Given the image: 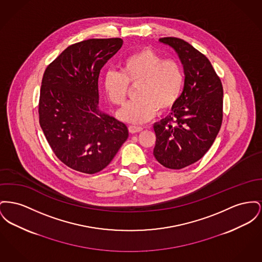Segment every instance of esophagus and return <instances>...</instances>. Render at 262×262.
I'll return each instance as SVG.
<instances>
[{"label":"esophagus","instance_id":"esophagus-1","mask_svg":"<svg viewBox=\"0 0 262 262\" xmlns=\"http://www.w3.org/2000/svg\"><path fill=\"white\" fill-rule=\"evenodd\" d=\"M142 129L143 128L140 127V126H136V125H129L128 126V130H129L130 134H138V133H140Z\"/></svg>","mask_w":262,"mask_h":262}]
</instances>
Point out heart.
<instances>
[{"mask_svg": "<svg viewBox=\"0 0 262 262\" xmlns=\"http://www.w3.org/2000/svg\"><path fill=\"white\" fill-rule=\"evenodd\" d=\"M121 70H110L104 76V90L110 102L123 106L128 89L138 85L135 97L120 112L125 122L142 123L159 113H166L178 103L184 88L185 75L181 64L164 59L154 49H139L121 62Z\"/></svg>", "mask_w": 262, "mask_h": 262, "instance_id": "heart-1", "label": "heart"}]
</instances>
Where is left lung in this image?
Instances as JSON below:
<instances>
[{
    "mask_svg": "<svg viewBox=\"0 0 262 262\" xmlns=\"http://www.w3.org/2000/svg\"><path fill=\"white\" fill-rule=\"evenodd\" d=\"M183 64L184 89L167 118L154 123V155L166 168L182 169L210 149L223 122V85L210 60L177 37H162Z\"/></svg>",
    "mask_w": 262,
    "mask_h": 262,
    "instance_id": "obj_1",
    "label": "left lung"
}]
</instances>
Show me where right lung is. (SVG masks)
I'll return each mask as SVG.
<instances>
[{
	"instance_id": "obj_1",
	"label": "right lung",
	"mask_w": 262,
	"mask_h": 262,
	"mask_svg": "<svg viewBox=\"0 0 262 262\" xmlns=\"http://www.w3.org/2000/svg\"><path fill=\"white\" fill-rule=\"evenodd\" d=\"M123 39L91 38L62 51L46 69L38 103L39 124L66 166L86 174L106 168L128 138L124 123L98 107V79Z\"/></svg>"
}]
</instances>
